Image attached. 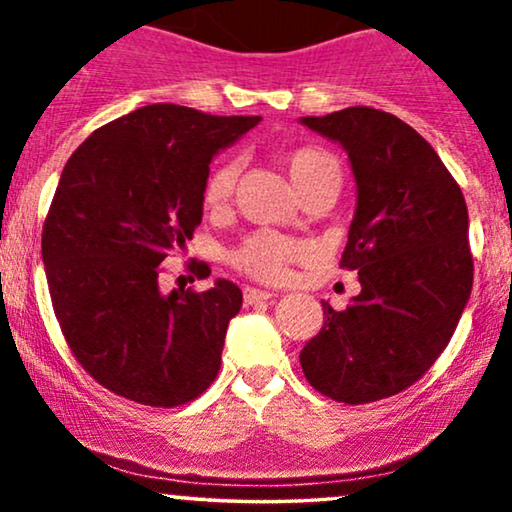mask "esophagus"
I'll return each mask as SVG.
<instances>
[{
	"label": "esophagus",
	"instance_id": "34e87169",
	"mask_svg": "<svg viewBox=\"0 0 512 512\" xmlns=\"http://www.w3.org/2000/svg\"><path fill=\"white\" fill-rule=\"evenodd\" d=\"M243 298H245V305H255V303L269 301V298H272V293L262 291V289H252V286H245Z\"/></svg>",
	"mask_w": 512,
	"mask_h": 512
}]
</instances>
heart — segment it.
<instances>
[{
	"mask_svg": "<svg viewBox=\"0 0 512 512\" xmlns=\"http://www.w3.org/2000/svg\"><path fill=\"white\" fill-rule=\"evenodd\" d=\"M281 163H284L293 187L303 199L313 195H337L339 182H342V168L330 151L310 144L296 146L281 156ZM238 175L240 166L233 158H226L211 168L207 182H204V204L211 211L228 207L233 192H236ZM310 250L313 248L303 240L286 238L272 231H257L245 238L238 248H233L228 260L252 279L276 284V281H284L289 276L291 264L303 262L310 255Z\"/></svg>",
	"mask_w": 512,
	"mask_h": 512,
	"instance_id": "obj_1",
	"label": "heart"
}]
</instances>
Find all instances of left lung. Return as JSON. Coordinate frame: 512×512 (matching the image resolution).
I'll return each mask as SVG.
<instances>
[{
    "label": "left lung",
    "mask_w": 512,
    "mask_h": 512,
    "mask_svg": "<svg viewBox=\"0 0 512 512\" xmlns=\"http://www.w3.org/2000/svg\"><path fill=\"white\" fill-rule=\"evenodd\" d=\"M301 122L349 154L356 214L339 267L361 281L344 310L322 301L325 325L301 366L334 402H378L414 385L460 322L474 279L467 204L433 146L395 115L356 105Z\"/></svg>",
    "instance_id": "left-lung-1"
}]
</instances>
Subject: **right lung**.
<instances>
[{
	"mask_svg": "<svg viewBox=\"0 0 512 512\" xmlns=\"http://www.w3.org/2000/svg\"><path fill=\"white\" fill-rule=\"evenodd\" d=\"M257 122L154 103L69 156L43 226L45 274L69 349L115 395L168 409L214 383L243 293L226 279L163 293L158 274L202 223L211 158Z\"/></svg>",
	"mask_w": 512,
	"mask_h": 512,
	"instance_id": "add662e5",
	"label": "right lung"
}]
</instances>
